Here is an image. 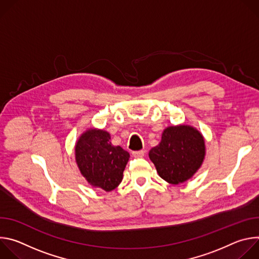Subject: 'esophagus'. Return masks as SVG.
<instances>
[{
  "label": "esophagus",
  "instance_id": "1",
  "mask_svg": "<svg viewBox=\"0 0 259 259\" xmlns=\"http://www.w3.org/2000/svg\"><path fill=\"white\" fill-rule=\"evenodd\" d=\"M145 154V151L141 150V151H135V152H132V156L134 158H142Z\"/></svg>",
  "mask_w": 259,
  "mask_h": 259
}]
</instances>
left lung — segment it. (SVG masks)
Masks as SVG:
<instances>
[{
    "mask_svg": "<svg viewBox=\"0 0 259 259\" xmlns=\"http://www.w3.org/2000/svg\"><path fill=\"white\" fill-rule=\"evenodd\" d=\"M205 140L194 127L178 125L167 127L161 142L149 156L161 178L179 184L192 178L205 158Z\"/></svg>",
    "mask_w": 259,
    "mask_h": 259,
    "instance_id": "left-lung-1",
    "label": "left lung"
}]
</instances>
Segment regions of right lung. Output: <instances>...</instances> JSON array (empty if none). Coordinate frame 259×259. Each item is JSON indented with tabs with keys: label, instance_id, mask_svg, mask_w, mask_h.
<instances>
[{
	"label": "right lung",
	"instance_id": "add662e5",
	"mask_svg": "<svg viewBox=\"0 0 259 259\" xmlns=\"http://www.w3.org/2000/svg\"><path fill=\"white\" fill-rule=\"evenodd\" d=\"M76 162L81 174L94 188L105 192L115 190L123 179L130 155L121 146L110 142L108 132L89 129L75 146Z\"/></svg>",
	"mask_w": 259,
	"mask_h": 259
}]
</instances>
